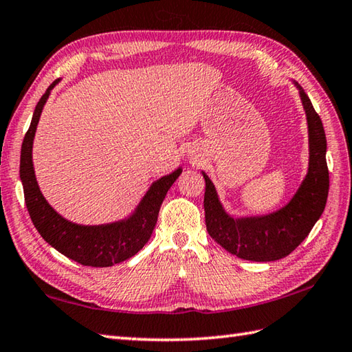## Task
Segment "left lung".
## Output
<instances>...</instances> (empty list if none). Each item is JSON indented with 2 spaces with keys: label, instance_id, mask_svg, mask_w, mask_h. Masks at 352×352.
<instances>
[{
  "label": "left lung",
  "instance_id": "1",
  "mask_svg": "<svg viewBox=\"0 0 352 352\" xmlns=\"http://www.w3.org/2000/svg\"><path fill=\"white\" fill-rule=\"evenodd\" d=\"M308 126V170L293 197L279 210L263 216L232 217L221 205L217 190L205 171V223L214 241L229 254L249 261H276L292 254L325 210L329 176L324 124L298 82Z\"/></svg>",
  "mask_w": 352,
  "mask_h": 352
}]
</instances>
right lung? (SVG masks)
I'll list each match as a JSON object with an SVG mask.
<instances>
[{
  "instance_id": "add662e5",
  "label": "right lung",
  "mask_w": 352,
  "mask_h": 352,
  "mask_svg": "<svg viewBox=\"0 0 352 352\" xmlns=\"http://www.w3.org/2000/svg\"><path fill=\"white\" fill-rule=\"evenodd\" d=\"M59 80L48 86L34 107L30 127L21 147L19 177L23 182L28 214L34 228L50 246L69 260L92 267H109L138 254L148 241L156 225L157 214L170 186L175 184L182 168L155 181L131 216L104 225H78L62 217L39 190L33 167V141L42 109Z\"/></svg>"
}]
</instances>
